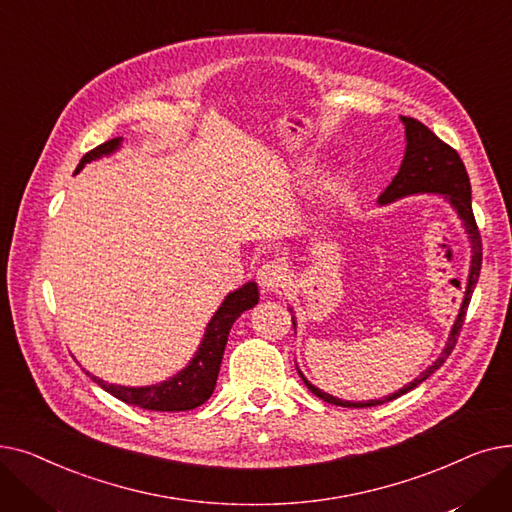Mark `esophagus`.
Here are the masks:
<instances>
[{"mask_svg": "<svg viewBox=\"0 0 512 512\" xmlns=\"http://www.w3.org/2000/svg\"><path fill=\"white\" fill-rule=\"evenodd\" d=\"M257 280L263 290H280L288 282V270L286 265L280 261H267L257 270Z\"/></svg>", "mask_w": 512, "mask_h": 512, "instance_id": "esophagus-1", "label": "esophagus"}]
</instances>
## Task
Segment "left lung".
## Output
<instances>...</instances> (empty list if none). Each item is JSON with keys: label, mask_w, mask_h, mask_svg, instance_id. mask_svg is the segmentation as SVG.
<instances>
[{"label": "left lung", "mask_w": 512, "mask_h": 512, "mask_svg": "<svg viewBox=\"0 0 512 512\" xmlns=\"http://www.w3.org/2000/svg\"><path fill=\"white\" fill-rule=\"evenodd\" d=\"M402 122H405V128H407L405 159H402V166H400L398 174L392 178L390 186L380 195V203H390V201H394L398 197L413 195V193H440V195H446L450 199V203L454 205V209L459 211V215L463 218L465 228H467L469 238H471V245H473L469 284H467V292H465V301H463L461 313H459V317H456V321H454V328L450 332V338L446 342V348L442 351V355L436 359V363L432 367L425 369L415 382H411L409 386H405L402 390H398V392H394L390 396H384L382 400L348 402V400H340V398H334V396H330L326 392L317 390L315 386H311L305 380V375L299 371L305 386L317 398H321L324 402H330V405H336V407L363 409V407L384 405V402L394 400L400 394H407L409 390L417 388L436 369H440L444 365V361L450 357V353L454 351L456 340H459L461 328L465 324V313H467L471 294H473V288L477 284L479 270H481V236H479V228H477L473 207H471V182H469V174L465 170V164H463L461 155L456 153V149H452L448 143H444L436 132H432L425 124H421L419 120L402 116Z\"/></svg>", "instance_id": "1"}]
</instances>
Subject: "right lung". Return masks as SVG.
<instances>
[{
    "label": "right lung",
    "mask_w": 512,
    "mask_h": 512,
    "mask_svg": "<svg viewBox=\"0 0 512 512\" xmlns=\"http://www.w3.org/2000/svg\"><path fill=\"white\" fill-rule=\"evenodd\" d=\"M118 145H120V139H110L97 145L95 149L83 155L80 164L76 166V172L83 170V166L89 164L91 159L101 157L105 153H112ZM257 301H259V292L255 282H249L242 288L230 292L226 301L222 303V307L218 309V313H215L213 319L209 321L205 338L199 346L195 359L168 382H161L147 388H126L116 384H105L103 380L95 378V375L91 373L89 375L95 384H99L105 392H110L118 400L126 402V405L141 407L147 411H168V413L191 411L203 405V402L211 396L215 382H218L224 348H226L232 324L242 313L255 307Z\"/></svg>",
    "instance_id": "add662e5"
}]
</instances>
